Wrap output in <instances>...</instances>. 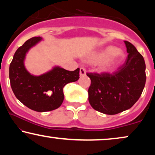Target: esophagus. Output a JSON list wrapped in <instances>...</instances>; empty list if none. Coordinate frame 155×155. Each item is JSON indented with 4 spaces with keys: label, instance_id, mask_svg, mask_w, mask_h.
Here are the masks:
<instances>
[{
    "label": "esophagus",
    "instance_id": "1",
    "mask_svg": "<svg viewBox=\"0 0 155 155\" xmlns=\"http://www.w3.org/2000/svg\"><path fill=\"white\" fill-rule=\"evenodd\" d=\"M85 74H86L85 69H84V68H80V75H81V76H84V75H85Z\"/></svg>",
    "mask_w": 155,
    "mask_h": 155
}]
</instances>
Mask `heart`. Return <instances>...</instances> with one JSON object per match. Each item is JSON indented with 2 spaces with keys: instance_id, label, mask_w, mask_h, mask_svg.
Listing matches in <instances>:
<instances>
[{
  "instance_id": "b5f03b06",
  "label": "heart",
  "mask_w": 155,
  "mask_h": 155,
  "mask_svg": "<svg viewBox=\"0 0 155 155\" xmlns=\"http://www.w3.org/2000/svg\"><path fill=\"white\" fill-rule=\"evenodd\" d=\"M124 57V54L120 49L114 46H108L104 49L92 54L88 58V61L94 64H101V70L108 71L115 67Z\"/></svg>"
}]
</instances>
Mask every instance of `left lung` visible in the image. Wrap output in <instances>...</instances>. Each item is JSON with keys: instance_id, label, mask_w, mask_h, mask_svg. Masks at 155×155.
<instances>
[{"instance_id": "obj_1", "label": "left lung", "mask_w": 155, "mask_h": 155, "mask_svg": "<svg viewBox=\"0 0 155 155\" xmlns=\"http://www.w3.org/2000/svg\"><path fill=\"white\" fill-rule=\"evenodd\" d=\"M128 56L114 73H87L91 84L89 102L101 113L114 115L130 109L138 100L146 82L145 63L136 48L125 41Z\"/></svg>"}]
</instances>
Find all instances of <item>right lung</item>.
Masks as SVG:
<instances>
[{
    "label": "right lung",
    "instance_id": "add662e5",
    "mask_svg": "<svg viewBox=\"0 0 155 155\" xmlns=\"http://www.w3.org/2000/svg\"><path fill=\"white\" fill-rule=\"evenodd\" d=\"M41 40L40 37H32L18 48L10 63L9 78L17 99L29 109L45 112L58 109L62 104L64 99L63 88L66 84L79 79L80 68L69 71L55 67L41 75H31L25 68V55Z\"/></svg>",
    "mask_w": 155,
    "mask_h": 155
}]
</instances>
